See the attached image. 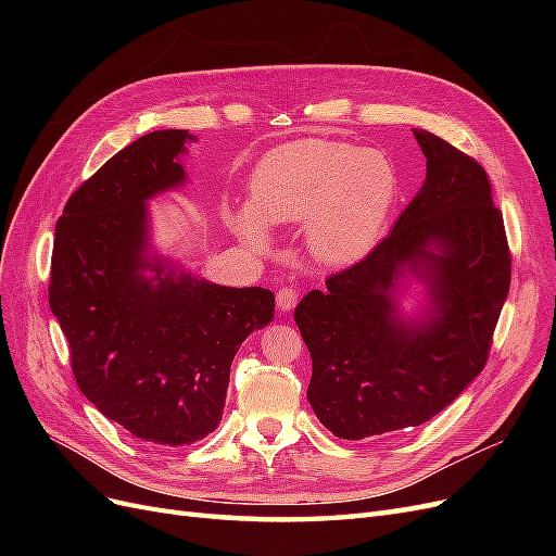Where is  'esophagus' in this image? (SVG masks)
I'll use <instances>...</instances> for the list:
<instances>
[{
    "instance_id": "34e87169",
    "label": "esophagus",
    "mask_w": 556,
    "mask_h": 556,
    "mask_svg": "<svg viewBox=\"0 0 556 556\" xmlns=\"http://www.w3.org/2000/svg\"><path fill=\"white\" fill-rule=\"evenodd\" d=\"M276 301H278V308H280L282 313H288V311H292V308L296 306L299 292H296L294 288H282V290H278Z\"/></svg>"
}]
</instances>
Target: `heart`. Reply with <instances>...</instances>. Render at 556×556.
Here are the masks:
<instances>
[{"mask_svg": "<svg viewBox=\"0 0 556 556\" xmlns=\"http://www.w3.org/2000/svg\"><path fill=\"white\" fill-rule=\"evenodd\" d=\"M396 172L378 150L304 139L264 155L250 176L248 204L225 211L233 233L268 248V225L304 223L311 257L325 266L362 260L380 239L396 199Z\"/></svg>", "mask_w": 556, "mask_h": 556, "instance_id": "b5f03b06", "label": "heart"}]
</instances>
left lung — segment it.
I'll return each instance as SVG.
<instances>
[{
    "mask_svg": "<svg viewBox=\"0 0 556 556\" xmlns=\"http://www.w3.org/2000/svg\"><path fill=\"white\" fill-rule=\"evenodd\" d=\"M427 178L392 231L294 308L308 401L333 435L362 441L425 425L478 378L510 290V252L482 166L413 129ZM417 281L424 304L402 301Z\"/></svg>",
    "mask_w": 556,
    "mask_h": 556,
    "instance_id": "1",
    "label": "left lung"
}]
</instances>
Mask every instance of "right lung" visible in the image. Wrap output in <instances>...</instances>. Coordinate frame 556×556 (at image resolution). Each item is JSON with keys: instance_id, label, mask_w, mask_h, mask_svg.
<instances>
[{"instance_id": "right-lung-1", "label": "right lung", "mask_w": 556, "mask_h": 556, "mask_svg": "<svg viewBox=\"0 0 556 556\" xmlns=\"http://www.w3.org/2000/svg\"><path fill=\"white\" fill-rule=\"evenodd\" d=\"M190 141L146 134L80 185L55 227L48 292L80 392L137 439L174 447L220 425L233 355L276 308L271 290L215 285L153 248L148 201L188 180Z\"/></svg>"}]
</instances>
